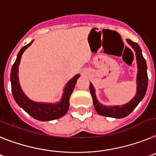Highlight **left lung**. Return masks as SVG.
Segmentation results:
<instances>
[{
  "label": "left lung",
  "instance_id": "1",
  "mask_svg": "<svg viewBox=\"0 0 156 156\" xmlns=\"http://www.w3.org/2000/svg\"><path fill=\"white\" fill-rule=\"evenodd\" d=\"M126 42L133 48L136 54V64H137V74H136V93L134 97L129 101L128 103L122 105H114V106H107L104 105L98 101L96 96V90L93 87V84L90 82L89 90L93 97V102L94 108L99 115L106 117L115 118V119H122L129 115L138 104L143 100L147 91L148 78L147 74V63L145 59L143 57L141 49L137 43L132 41L129 39H126Z\"/></svg>",
  "mask_w": 156,
  "mask_h": 156
}]
</instances>
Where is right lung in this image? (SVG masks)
Segmentation results:
<instances>
[{"instance_id":"obj_1","label":"right lung","mask_w":156,"mask_h":156,"mask_svg":"<svg viewBox=\"0 0 156 156\" xmlns=\"http://www.w3.org/2000/svg\"><path fill=\"white\" fill-rule=\"evenodd\" d=\"M34 40L27 45L23 46L19 52L16 62L13 64L11 70V84H12V91L13 97L19 106L22 108L27 113H28L34 119L39 121H52L54 119H57L63 117L67 112L69 109V100L70 95L74 89L77 80L80 77L78 74L70 78L63 89V93L60 101L55 103H44L36 102L27 97V96L23 93L20 81H19V66L22 55L25 52V50L31 45Z\"/></svg>"}]
</instances>
